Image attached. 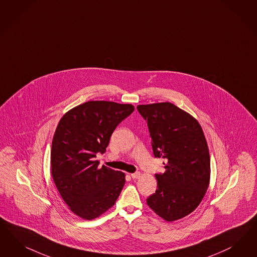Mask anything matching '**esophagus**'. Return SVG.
<instances>
[{"instance_id": "34e87169", "label": "esophagus", "mask_w": 257, "mask_h": 257, "mask_svg": "<svg viewBox=\"0 0 257 257\" xmlns=\"http://www.w3.org/2000/svg\"><path fill=\"white\" fill-rule=\"evenodd\" d=\"M140 172H135V173H133V174H131V176H132V178L133 179H138L139 177H140Z\"/></svg>"}]
</instances>
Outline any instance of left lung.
Segmentation results:
<instances>
[{
    "mask_svg": "<svg viewBox=\"0 0 257 257\" xmlns=\"http://www.w3.org/2000/svg\"><path fill=\"white\" fill-rule=\"evenodd\" d=\"M147 121L153 154L166 159L165 173L155 174L157 190L147 202L166 221L189 215L199 206L210 182V155L199 122L172 103L139 105Z\"/></svg>",
    "mask_w": 257,
    "mask_h": 257,
    "instance_id": "1",
    "label": "left lung"
}]
</instances>
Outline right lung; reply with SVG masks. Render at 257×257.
<instances>
[{
  "label": "right lung",
  "instance_id": "obj_1",
  "mask_svg": "<svg viewBox=\"0 0 257 257\" xmlns=\"http://www.w3.org/2000/svg\"><path fill=\"white\" fill-rule=\"evenodd\" d=\"M134 107L109 101H89L60 119L52 142V176L71 211L91 220L114 205L124 174L95 160L103 154L116 126Z\"/></svg>",
  "mask_w": 257,
  "mask_h": 257
}]
</instances>
